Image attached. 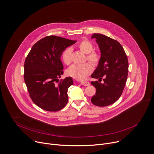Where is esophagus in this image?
<instances>
[{
    "label": "esophagus",
    "instance_id": "1",
    "mask_svg": "<svg viewBox=\"0 0 154 154\" xmlns=\"http://www.w3.org/2000/svg\"><path fill=\"white\" fill-rule=\"evenodd\" d=\"M81 83H82V85H83V86H89V85H90V83H89V82L83 81V82H82Z\"/></svg>",
    "mask_w": 154,
    "mask_h": 154
}]
</instances>
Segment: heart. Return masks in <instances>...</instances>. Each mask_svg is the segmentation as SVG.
Here are the masks:
<instances>
[{"mask_svg":"<svg viewBox=\"0 0 154 154\" xmlns=\"http://www.w3.org/2000/svg\"><path fill=\"white\" fill-rule=\"evenodd\" d=\"M77 47L82 52L86 54V59L92 65L97 66L99 63L101 59L100 54L97 51H93L94 45L91 42L86 39L82 40L77 43ZM71 49L69 48L63 51L62 59L65 64L69 65L71 63ZM91 64L89 63H85L82 65H73L68 69L66 74L77 80H85L93 70Z\"/></svg>","mask_w":154,"mask_h":154,"instance_id":"heart-1","label":"heart"}]
</instances>
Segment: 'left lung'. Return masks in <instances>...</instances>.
<instances>
[{
    "label": "left lung",
    "mask_w": 154,
    "mask_h": 154,
    "mask_svg": "<svg viewBox=\"0 0 154 154\" xmlns=\"http://www.w3.org/2000/svg\"><path fill=\"white\" fill-rule=\"evenodd\" d=\"M91 38H95L101 51L100 61L91 75L99 81L91 82L96 88L91 102L97 106H106L115 103L122 94L128 74V57L118 41L98 33Z\"/></svg>",
    "instance_id": "8db88e82"
}]
</instances>
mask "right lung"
Wrapping results in <instances>:
<instances>
[{
  "instance_id": "right-lung-1",
  "label": "right lung",
  "mask_w": 154,
  "mask_h": 154,
  "mask_svg": "<svg viewBox=\"0 0 154 154\" xmlns=\"http://www.w3.org/2000/svg\"><path fill=\"white\" fill-rule=\"evenodd\" d=\"M75 42L56 35L46 36L32 46L26 57L24 80L32 101L43 110L56 112L68 103L67 92L73 80L68 77L59 82L63 74L60 57Z\"/></svg>"
}]
</instances>
